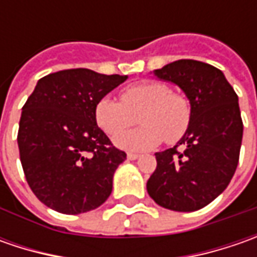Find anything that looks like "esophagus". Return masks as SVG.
<instances>
[{"label":"esophagus","mask_w":257,"mask_h":257,"mask_svg":"<svg viewBox=\"0 0 257 257\" xmlns=\"http://www.w3.org/2000/svg\"><path fill=\"white\" fill-rule=\"evenodd\" d=\"M140 157V154H137V153H128L127 154V159L128 160H137Z\"/></svg>","instance_id":"34e87169"}]
</instances>
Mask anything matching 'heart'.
Wrapping results in <instances>:
<instances>
[{
    "mask_svg": "<svg viewBox=\"0 0 257 257\" xmlns=\"http://www.w3.org/2000/svg\"><path fill=\"white\" fill-rule=\"evenodd\" d=\"M136 115L144 125L115 139V146L125 152L152 150L163 140L177 143L192 121V104L187 95L162 81L144 80L123 88L120 101L103 97L94 108L95 121L108 136L128 128Z\"/></svg>",
    "mask_w": 257,
    "mask_h": 257,
    "instance_id": "heart-1",
    "label": "heart"
}]
</instances>
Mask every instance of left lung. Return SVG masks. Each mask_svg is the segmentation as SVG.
I'll return each instance as SVG.
<instances>
[{
  "label": "left lung",
  "instance_id": "left-lung-1",
  "mask_svg": "<svg viewBox=\"0 0 257 257\" xmlns=\"http://www.w3.org/2000/svg\"><path fill=\"white\" fill-rule=\"evenodd\" d=\"M154 75L184 91L192 121L174 147L156 153L147 192L162 207L194 212L213 202L236 172L243 136L239 98L222 71L202 61L179 60Z\"/></svg>",
  "mask_w": 257,
  "mask_h": 257
}]
</instances>
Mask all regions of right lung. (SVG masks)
<instances>
[{"mask_svg":"<svg viewBox=\"0 0 257 257\" xmlns=\"http://www.w3.org/2000/svg\"><path fill=\"white\" fill-rule=\"evenodd\" d=\"M127 75L71 68L38 80L23 107L18 149L28 186L40 202L64 214L101 206L127 154L97 125L98 100Z\"/></svg>","mask_w":257,"mask_h":257,"instance_id":"right-lung-1","label":"right lung"}]
</instances>
